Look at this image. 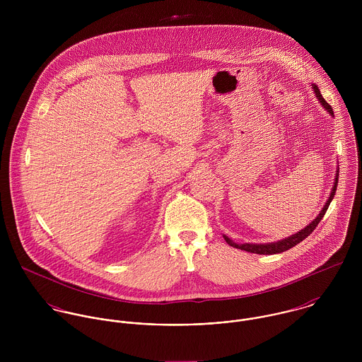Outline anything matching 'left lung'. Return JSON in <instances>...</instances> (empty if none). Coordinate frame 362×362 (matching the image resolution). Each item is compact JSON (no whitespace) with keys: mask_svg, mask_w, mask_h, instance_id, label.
I'll return each instance as SVG.
<instances>
[{"mask_svg":"<svg viewBox=\"0 0 362 362\" xmlns=\"http://www.w3.org/2000/svg\"><path fill=\"white\" fill-rule=\"evenodd\" d=\"M312 89L315 92V96L316 99L319 100V103L322 104V107L330 114V115H334L333 114V110H332V105L326 103V100L322 98L319 89L316 85H312ZM337 181H339V167L336 170V175H334V182H333V187H332V191H330V195H329V199L326 201L325 206L322 207V210L319 211V214L310 221L308 226H305L303 230L297 231L296 234L287 237V238H283L280 241H276V243H266V244H251V243H245V244H237L234 243L231 238H228L227 235L223 234L226 243L237 250H243V251H247V252H251V254H259V255H274V254H280V252H284L293 247H296L297 244H300L303 240H305L310 233L316 228V226L319 224V221L322 220V217L325 216L327 207L330 205L332 199L334 198V194H336V188H337Z\"/></svg>","mask_w":362,"mask_h":362,"instance_id":"obj_1","label":"left lung"}]
</instances>
